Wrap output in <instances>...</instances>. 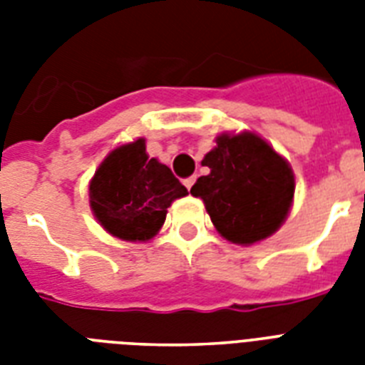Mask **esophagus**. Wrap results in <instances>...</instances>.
<instances>
[{"label": "esophagus", "instance_id": "esophagus-1", "mask_svg": "<svg viewBox=\"0 0 365 365\" xmlns=\"http://www.w3.org/2000/svg\"><path fill=\"white\" fill-rule=\"evenodd\" d=\"M193 183H195V176L185 178V180H183V185H185V187H187V189L193 187Z\"/></svg>", "mask_w": 365, "mask_h": 365}]
</instances>
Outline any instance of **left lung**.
<instances>
[{
  "instance_id": "obj_1",
  "label": "left lung",
  "mask_w": 365,
  "mask_h": 365,
  "mask_svg": "<svg viewBox=\"0 0 365 365\" xmlns=\"http://www.w3.org/2000/svg\"><path fill=\"white\" fill-rule=\"evenodd\" d=\"M202 159L210 168L191 195L205 200L212 223L235 244L271 237L288 216L295 180L289 165L255 134H222Z\"/></svg>"
}]
</instances>
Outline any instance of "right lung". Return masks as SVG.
<instances>
[{
  "label": "right lung",
  "instance_id": "1",
  "mask_svg": "<svg viewBox=\"0 0 365 365\" xmlns=\"http://www.w3.org/2000/svg\"><path fill=\"white\" fill-rule=\"evenodd\" d=\"M91 208L117 239L149 240L166 220L172 200L187 195L166 165L149 159L142 138L113 149L94 174Z\"/></svg>",
  "mask_w": 365,
  "mask_h": 365
}]
</instances>
